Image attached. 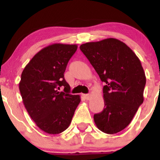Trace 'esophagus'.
Instances as JSON below:
<instances>
[{
	"label": "esophagus",
	"mask_w": 160,
	"mask_h": 160,
	"mask_svg": "<svg viewBox=\"0 0 160 160\" xmlns=\"http://www.w3.org/2000/svg\"><path fill=\"white\" fill-rule=\"evenodd\" d=\"M82 96H83V98H86V99H89L90 98V95L89 94H84V95H82Z\"/></svg>",
	"instance_id": "obj_1"
}]
</instances>
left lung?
Masks as SVG:
<instances>
[{"label":"left lung","mask_w":160,"mask_h":160,"mask_svg":"<svg viewBox=\"0 0 160 160\" xmlns=\"http://www.w3.org/2000/svg\"><path fill=\"white\" fill-rule=\"evenodd\" d=\"M80 49L106 84L104 107L94 115L95 123L104 133L119 132L131 122L144 102L146 77L140 60L115 38L83 43Z\"/></svg>","instance_id":"left-lung-1"}]
</instances>
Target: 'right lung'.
Here are the masks:
<instances>
[{"instance_id": "add662e5", "label": "right lung", "mask_w": 160, "mask_h": 160, "mask_svg": "<svg viewBox=\"0 0 160 160\" xmlns=\"http://www.w3.org/2000/svg\"><path fill=\"white\" fill-rule=\"evenodd\" d=\"M76 44L54 43L42 49L22 73L19 91L31 118L42 131L59 134L68 128L80 102L78 95L70 94L64 78ZM61 88L63 92H59Z\"/></svg>"}]
</instances>
